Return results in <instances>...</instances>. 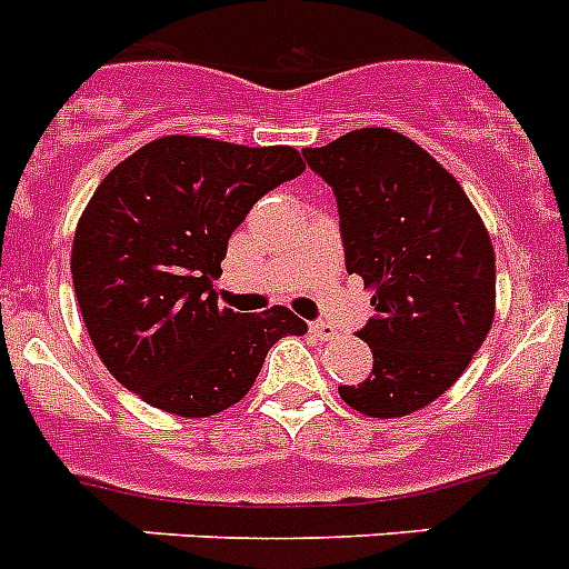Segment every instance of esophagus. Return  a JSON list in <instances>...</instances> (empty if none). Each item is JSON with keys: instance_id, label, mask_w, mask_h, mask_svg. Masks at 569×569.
Segmentation results:
<instances>
[{"instance_id": "34e87169", "label": "esophagus", "mask_w": 569, "mask_h": 569, "mask_svg": "<svg viewBox=\"0 0 569 569\" xmlns=\"http://www.w3.org/2000/svg\"><path fill=\"white\" fill-rule=\"evenodd\" d=\"M309 332H312L318 340H335V338H338V329H335L332 323H326V320H315V323H309Z\"/></svg>"}]
</instances>
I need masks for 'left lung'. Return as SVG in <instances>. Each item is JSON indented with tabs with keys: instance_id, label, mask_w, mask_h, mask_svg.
<instances>
[{
	"instance_id": "left-lung-1",
	"label": "left lung",
	"mask_w": 569,
	"mask_h": 569,
	"mask_svg": "<svg viewBox=\"0 0 569 569\" xmlns=\"http://www.w3.org/2000/svg\"><path fill=\"white\" fill-rule=\"evenodd\" d=\"M303 154L338 200L346 271L375 289V318L358 332L372 372L338 392L358 412L401 418L441 398L490 332V234L456 177L392 128Z\"/></svg>"
}]
</instances>
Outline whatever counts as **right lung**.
<instances>
[{
  "label": "right lung",
  "mask_w": 569,
  "mask_h": 569,
  "mask_svg": "<svg viewBox=\"0 0 569 569\" xmlns=\"http://www.w3.org/2000/svg\"><path fill=\"white\" fill-rule=\"evenodd\" d=\"M289 146L160 137L97 186L77 223L79 312L108 372L180 418L237 403L283 335L306 323L286 306L243 315L217 303L229 237L266 191L303 174Z\"/></svg>",
  "instance_id": "obj_1"
}]
</instances>
